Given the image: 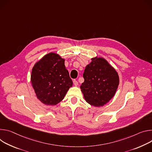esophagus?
<instances>
[{"instance_id":"esophagus-1","label":"esophagus","mask_w":152,"mask_h":152,"mask_svg":"<svg viewBox=\"0 0 152 152\" xmlns=\"http://www.w3.org/2000/svg\"><path fill=\"white\" fill-rule=\"evenodd\" d=\"M73 83H74V86H78V81H77V80H74L73 81Z\"/></svg>"}]
</instances>
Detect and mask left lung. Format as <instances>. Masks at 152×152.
<instances>
[{
	"label": "left lung",
	"instance_id": "left-lung-1",
	"mask_svg": "<svg viewBox=\"0 0 152 152\" xmlns=\"http://www.w3.org/2000/svg\"><path fill=\"white\" fill-rule=\"evenodd\" d=\"M86 66L85 81L80 86L84 98L89 104L101 107L114 96L120 83L119 75L109 62L97 56Z\"/></svg>",
	"mask_w": 152,
	"mask_h": 152
}]
</instances>
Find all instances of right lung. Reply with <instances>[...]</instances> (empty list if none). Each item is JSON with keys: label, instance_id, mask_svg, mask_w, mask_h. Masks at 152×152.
<instances>
[{"label": "right lung", "instance_id": "obj_1", "mask_svg": "<svg viewBox=\"0 0 152 152\" xmlns=\"http://www.w3.org/2000/svg\"><path fill=\"white\" fill-rule=\"evenodd\" d=\"M64 58L57 53L45 55L33 66L31 82L37 98L47 106L62 101L73 82L66 69Z\"/></svg>", "mask_w": 152, "mask_h": 152}]
</instances>
